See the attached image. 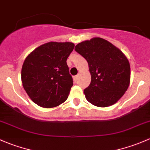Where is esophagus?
I'll return each mask as SVG.
<instances>
[{
  "instance_id": "obj_1",
  "label": "esophagus",
  "mask_w": 150,
  "mask_h": 150,
  "mask_svg": "<svg viewBox=\"0 0 150 150\" xmlns=\"http://www.w3.org/2000/svg\"><path fill=\"white\" fill-rule=\"evenodd\" d=\"M73 79H74V81H75V82H76V81H78V75H75V76H74L73 77Z\"/></svg>"
}]
</instances>
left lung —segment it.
Returning a JSON list of instances; mask_svg holds the SVG:
<instances>
[{"instance_id": "obj_1", "label": "left lung", "mask_w": 150, "mask_h": 150, "mask_svg": "<svg viewBox=\"0 0 150 150\" xmlns=\"http://www.w3.org/2000/svg\"><path fill=\"white\" fill-rule=\"evenodd\" d=\"M75 50L88 62L91 76L84 89L86 99L100 107L116 103L130 83V64L123 53L101 38L81 42Z\"/></svg>"}]
</instances>
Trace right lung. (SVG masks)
Returning <instances> with one entry per match:
<instances>
[{"instance_id":"add662e5","label":"right lung","mask_w":150,"mask_h":150,"mask_svg":"<svg viewBox=\"0 0 150 150\" xmlns=\"http://www.w3.org/2000/svg\"><path fill=\"white\" fill-rule=\"evenodd\" d=\"M74 47L70 42H49L38 47L25 59L22 82L34 103L51 108L67 100L73 86L67 59Z\"/></svg>"}]
</instances>
